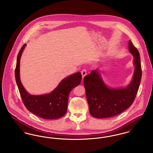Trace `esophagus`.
Listing matches in <instances>:
<instances>
[{"mask_svg":"<svg viewBox=\"0 0 153 153\" xmlns=\"http://www.w3.org/2000/svg\"><path fill=\"white\" fill-rule=\"evenodd\" d=\"M81 74H82V79H84V77L85 76V75L87 74V70L85 69H82V71H81Z\"/></svg>","mask_w":153,"mask_h":153,"instance_id":"esophagus-1","label":"esophagus"}]
</instances>
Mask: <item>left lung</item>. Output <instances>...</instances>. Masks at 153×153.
Returning <instances> with one entry per match:
<instances>
[{
	"label": "left lung",
	"instance_id": "1",
	"mask_svg": "<svg viewBox=\"0 0 153 153\" xmlns=\"http://www.w3.org/2000/svg\"><path fill=\"white\" fill-rule=\"evenodd\" d=\"M128 47L134 57L135 66L132 80L128 86L117 89L107 87L97 70L84 77L89 112L92 117L102 119L116 116L129 108L134 101L141 80L142 68L139 53L131 41Z\"/></svg>",
	"mask_w": 153,
	"mask_h": 153
}]
</instances>
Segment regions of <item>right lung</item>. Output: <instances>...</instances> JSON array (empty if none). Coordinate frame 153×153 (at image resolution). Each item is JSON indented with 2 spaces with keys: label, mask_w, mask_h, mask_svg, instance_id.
Returning <instances> with one entry per match:
<instances>
[{
  "label": "right lung",
  "mask_w": 153,
  "mask_h": 153,
  "mask_svg": "<svg viewBox=\"0 0 153 153\" xmlns=\"http://www.w3.org/2000/svg\"><path fill=\"white\" fill-rule=\"evenodd\" d=\"M26 44L19 51L15 70V77L26 108L33 114L45 119H55L63 117L66 112L69 93L78 86L82 79L80 72L73 74L62 80L53 92L43 95H30L22 85L19 76L20 58Z\"/></svg>",
  "instance_id": "obj_1"
}]
</instances>
